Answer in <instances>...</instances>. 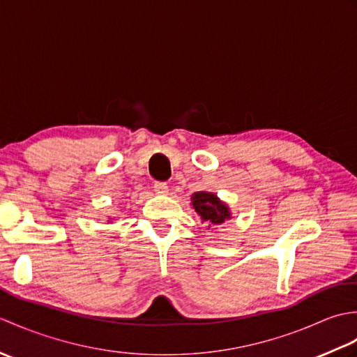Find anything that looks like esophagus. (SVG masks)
<instances>
[{"label":"esophagus","mask_w":357,"mask_h":357,"mask_svg":"<svg viewBox=\"0 0 357 357\" xmlns=\"http://www.w3.org/2000/svg\"><path fill=\"white\" fill-rule=\"evenodd\" d=\"M153 188H155L156 195H167V193H169V185H167L165 183H156L153 185Z\"/></svg>","instance_id":"obj_1"}]
</instances>
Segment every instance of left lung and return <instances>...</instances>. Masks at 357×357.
I'll use <instances>...</instances> for the list:
<instances>
[{
	"instance_id": "8db88e82",
	"label": "left lung",
	"mask_w": 357,
	"mask_h": 357,
	"mask_svg": "<svg viewBox=\"0 0 357 357\" xmlns=\"http://www.w3.org/2000/svg\"><path fill=\"white\" fill-rule=\"evenodd\" d=\"M190 206L195 208L201 222L208 229L215 230L218 225H224L225 221L231 219L230 207L211 192H196L192 195Z\"/></svg>"
}]
</instances>
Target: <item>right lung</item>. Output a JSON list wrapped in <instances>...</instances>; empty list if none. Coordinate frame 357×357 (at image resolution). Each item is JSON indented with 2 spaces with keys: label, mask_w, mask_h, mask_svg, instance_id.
Segmentation results:
<instances>
[{
  "label": "right lung",
  "mask_w": 357,
  "mask_h": 357,
  "mask_svg": "<svg viewBox=\"0 0 357 357\" xmlns=\"http://www.w3.org/2000/svg\"><path fill=\"white\" fill-rule=\"evenodd\" d=\"M109 219H110V218H109ZM109 222H110V221H109Z\"/></svg>",
  "instance_id": "add662e5"
}]
</instances>
